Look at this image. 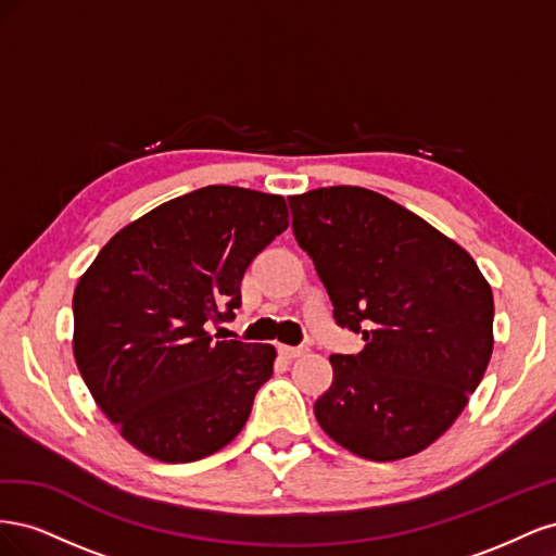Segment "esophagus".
<instances>
[{
    "label": "esophagus",
    "mask_w": 556,
    "mask_h": 556,
    "mask_svg": "<svg viewBox=\"0 0 556 556\" xmlns=\"http://www.w3.org/2000/svg\"><path fill=\"white\" fill-rule=\"evenodd\" d=\"M278 350H280V355L285 359H296V357H301L306 352L304 348H292V345H278Z\"/></svg>",
    "instance_id": "34e87169"
}]
</instances>
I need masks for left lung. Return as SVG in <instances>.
I'll return each instance as SVG.
<instances>
[{
	"instance_id": "1",
	"label": "left lung",
	"mask_w": 556,
	"mask_h": 556,
	"mask_svg": "<svg viewBox=\"0 0 556 556\" xmlns=\"http://www.w3.org/2000/svg\"><path fill=\"white\" fill-rule=\"evenodd\" d=\"M288 201L336 323L366 341L329 357L317 422L357 457H413L454 425L492 359L490 282L459 243L384 194L333 185Z\"/></svg>"
}]
</instances>
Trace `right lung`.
Here are the masks:
<instances>
[{
    "instance_id": "add662e5",
    "label": "right lung",
    "mask_w": 556,
    "mask_h": 556,
    "mask_svg": "<svg viewBox=\"0 0 556 556\" xmlns=\"http://www.w3.org/2000/svg\"><path fill=\"white\" fill-rule=\"evenodd\" d=\"M280 194L208 185L99 250L74 290V359L123 439L164 464L223 450L271 378L276 348L213 341L245 268L290 225Z\"/></svg>"
}]
</instances>
